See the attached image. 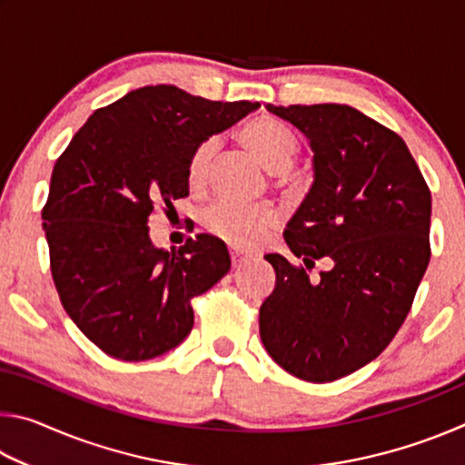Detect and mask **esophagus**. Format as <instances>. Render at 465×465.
<instances>
[{
	"instance_id": "obj_1",
	"label": "esophagus",
	"mask_w": 465,
	"mask_h": 465,
	"mask_svg": "<svg viewBox=\"0 0 465 465\" xmlns=\"http://www.w3.org/2000/svg\"><path fill=\"white\" fill-rule=\"evenodd\" d=\"M230 254H232V264H233V266H240L242 262H246L248 258H250V256L246 254V252L240 250V248H232Z\"/></svg>"
}]
</instances>
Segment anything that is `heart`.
<instances>
[{
    "instance_id": "1",
    "label": "heart",
    "mask_w": 465,
    "mask_h": 465,
    "mask_svg": "<svg viewBox=\"0 0 465 465\" xmlns=\"http://www.w3.org/2000/svg\"><path fill=\"white\" fill-rule=\"evenodd\" d=\"M242 143L258 155L266 168L274 172L279 184H287V170L293 166L302 145L293 131L281 121L256 119L242 129ZM219 152L215 137L204 139L194 147L186 166V180L193 188L207 184ZM203 223L207 230L233 246H254L279 223V213L271 203H238L230 199L215 201L204 209Z\"/></svg>"
}]
</instances>
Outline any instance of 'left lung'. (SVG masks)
Here are the masks:
<instances>
[{"label":"left lung","instance_id":"8db88e82","mask_svg":"<svg viewBox=\"0 0 465 465\" xmlns=\"http://www.w3.org/2000/svg\"><path fill=\"white\" fill-rule=\"evenodd\" d=\"M310 139L313 184L287 223L285 256L261 305L264 349L299 380L326 383L371 363L412 308L430 261V191L404 139L346 104L266 106Z\"/></svg>","mask_w":465,"mask_h":465}]
</instances>
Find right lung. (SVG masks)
<instances>
[{"label":"right lung","mask_w":465,"mask_h":465,"mask_svg":"<svg viewBox=\"0 0 465 465\" xmlns=\"http://www.w3.org/2000/svg\"><path fill=\"white\" fill-rule=\"evenodd\" d=\"M258 102H213L176 85H145L98 108L54 163L43 227L67 316L106 355L147 361L191 334V299L225 277V243L209 233L155 248V204L188 196L194 147Z\"/></svg>","instance_id":"add662e5"}]
</instances>
